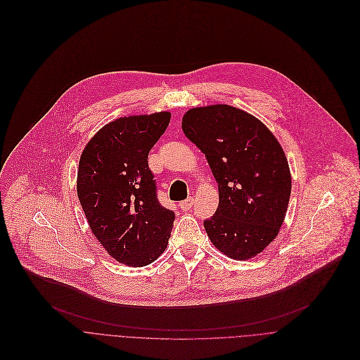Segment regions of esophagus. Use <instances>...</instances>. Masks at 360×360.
Wrapping results in <instances>:
<instances>
[{"mask_svg": "<svg viewBox=\"0 0 360 360\" xmlns=\"http://www.w3.org/2000/svg\"><path fill=\"white\" fill-rule=\"evenodd\" d=\"M193 204H194V197H188V198H186L184 201L180 202V207L183 210H190L193 207Z\"/></svg>", "mask_w": 360, "mask_h": 360, "instance_id": "esophagus-1", "label": "esophagus"}]
</instances>
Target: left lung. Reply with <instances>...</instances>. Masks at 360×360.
<instances>
[{"label": "left lung", "instance_id": "1", "mask_svg": "<svg viewBox=\"0 0 360 360\" xmlns=\"http://www.w3.org/2000/svg\"><path fill=\"white\" fill-rule=\"evenodd\" d=\"M181 127L219 183V207L204 220L208 238L230 258L255 257L278 236L290 202L281 145L261 120L229 105L190 109Z\"/></svg>", "mask_w": 360, "mask_h": 360}]
</instances>
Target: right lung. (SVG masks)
Here are the masks:
<instances>
[{"mask_svg":"<svg viewBox=\"0 0 360 360\" xmlns=\"http://www.w3.org/2000/svg\"><path fill=\"white\" fill-rule=\"evenodd\" d=\"M170 116L119 117L89 140L79 160L77 190L89 227L108 254L129 266L160 257L176 219L159 202L148 163Z\"/></svg>","mask_w":360,"mask_h":360,"instance_id":"obj_1","label":"right lung"}]
</instances>
